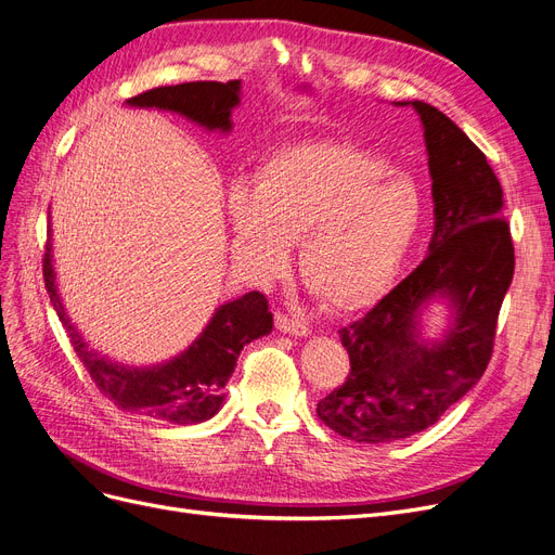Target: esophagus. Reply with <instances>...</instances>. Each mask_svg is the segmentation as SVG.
Returning <instances> with one entry per match:
<instances>
[{"instance_id":"esophagus-1","label":"esophagus","mask_w":555,"mask_h":555,"mask_svg":"<svg viewBox=\"0 0 555 555\" xmlns=\"http://www.w3.org/2000/svg\"><path fill=\"white\" fill-rule=\"evenodd\" d=\"M275 325H278V330L282 332V335H292V337H307L309 335V327L305 323L294 321V319H289V317L282 314V312L275 314Z\"/></svg>"}]
</instances>
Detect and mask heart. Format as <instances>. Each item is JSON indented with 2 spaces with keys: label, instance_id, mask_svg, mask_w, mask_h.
I'll return each instance as SVG.
<instances>
[{
  "label": "heart",
  "instance_id": "obj_1",
  "mask_svg": "<svg viewBox=\"0 0 555 555\" xmlns=\"http://www.w3.org/2000/svg\"><path fill=\"white\" fill-rule=\"evenodd\" d=\"M234 250L257 280H275L298 241V273L325 309L352 314L396 282L424 223V195L387 157L346 143L275 152L253 186L228 191Z\"/></svg>",
  "mask_w": 555,
  "mask_h": 555
}]
</instances>
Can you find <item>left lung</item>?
Segmentation results:
<instances>
[{"label": "left lung", "instance_id": "1", "mask_svg": "<svg viewBox=\"0 0 555 555\" xmlns=\"http://www.w3.org/2000/svg\"><path fill=\"white\" fill-rule=\"evenodd\" d=\"M393 106H412L424 129L435 232L428 257L364 319L339 330L350 373L317 414L360 444L430 428L480 380L515 273L503 189L485 154L439 108L421 100ZM430 304L448 312L437 338L420 323Z\"/></svg>", "mask_w": 555, "mask_h": 555}]
</instances>
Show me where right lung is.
<instances>
[{
  "mask_svg": "<svg viewBox=\"0 0 555 555\" xmlns=\"http://www.w3.org/2000/svg\"><path fill=\"white\" fill-rule=\"evenodd\" d=\"M241 104V79L220 81H191L177 86H159L125 102L131 108H159L182 116L205 131H218L228 137L234 122L232 111ZM42 275L50 300L61 323L70 335V341L91 373L98 389L125 412L168 421V424L189 426L218 414L225 403V385L232 378L243 346L271 335L273 314L263 294H243L225 305H218L214 317L195 341L175 358L134 366L122 364L88 344L68 309L63 305L54 255H52V223Z\"/></svg>",
  "mask_w": 555,
  "mask_h": 555,
  "instance_id": "obj_1",
  "label": "right lung"
}]
</instances>
